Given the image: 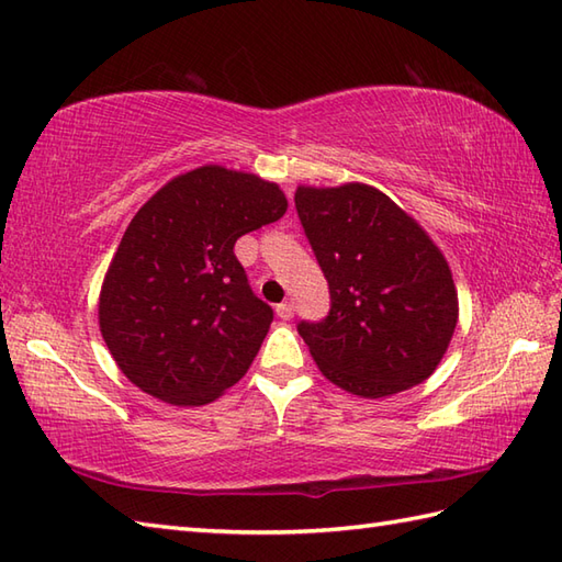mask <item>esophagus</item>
<instances>
[{"instance_id": "esophagus-1", "label": "esophagus", "mask_w": 562, "mask_h": 562, "mask_svg": "<svg viewBox=\"0 0 562 562\" xmlns=\"http://www.w3.org/2000/svg\"><path fill=\"white\" fill-rule=\"evenodd\" d=\"M274 312H278V316L282 321H290L294 316V304L292 302H282V304H278V308H274Z\"/></svg>"}]
</instances>
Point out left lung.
<instances>
[{
    "instance_id": "left-lung-1",
    "label": "left lung",
    "mask_w": 562,
    "mask_h": 562,
    "mask_svg": "<svg viewBox=\"0 0 562 562\" xmlns=\"http://www.w3.org/2000/svg\"><path fill=\"white\" fill-rule=\"evenodd\" d=\"M294 205L330 290L328 316L296 326L321 374L362 398L423 384L459 321L441 250L372 186H300Z\"/></svg>"
}]
</instances>
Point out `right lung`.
Wrapping results in <instances>:
<instances>
[{
    "label": "right lung",
    "instance_id": "1",
    "mask_svg": "<svg viewBox=\"0 0 562 562\" xmlns=\"http://www.w3.org/2000/svg\"><path fill=\"white\" fill-rule=\"evenodd\" d=\"M288 212L278 183L217 164L171 178L130 222L103 278L99 326L121 372L171 405H205L241 379L272 308L234 256Z\"/></svg>",
    "mask_w": 562,
    "mask_h": 562
}]
</instances>
